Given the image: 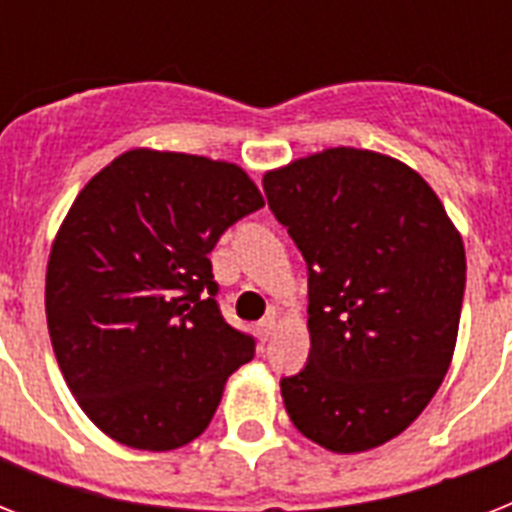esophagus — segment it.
<instances>
[{
    "instance_id": "esophagus-1",
    "label": "esophagus",
    "mask_w": 512,
    "mask_h": 512,
    "mask_svg": "<svg viewBox=\"0 0 512 512\" xmlns=\"http://www.w3.org/2000/svg\"><path fill=\"white\" fill-rule=\"evenodd\" d=\"M257 335H260V340L268 342L273 335H276V316H265L260 324H257Z\"/></svg>"
}]
</instances>
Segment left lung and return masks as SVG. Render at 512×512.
<instances>
[{
	"mask_svg": "<svg viewBox=\"0 0 512 512\" xmlns=\"http://www.w3.org/2000/svg\"><path fill=\"white\" fill-rule=\"evenodd\" d=\"M268 207L308 263L311 356L281 380L305 438L337 454L404 433L452 364L465 247L412 167L327 148L265 172Z\"/></svg>",
	"mask_w": 512,
	"mask_h": 512,
	"instance_id": "left-lung-1",
	"label": "left lung"
}]
</instances>
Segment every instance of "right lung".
Wrapping results in <instances>:
<instances>
[{"mask_svg": "<svg viewBox=\"0 0 512 512\" xmlns=\"http://www.w3.org/2000/svg\"><path fill=\"white\" fill-rule=\"evenodd\" d=\"M239 164L132 148L63 217L44 284L68 390L106 436L143 452L199 438L223 388L255 356L225 324L209 252L263 207Z\"/></svg>", "mask_w": 512, "mask_h": 512, "instance_id": "1", "label": "right lung"}]
</instances>
